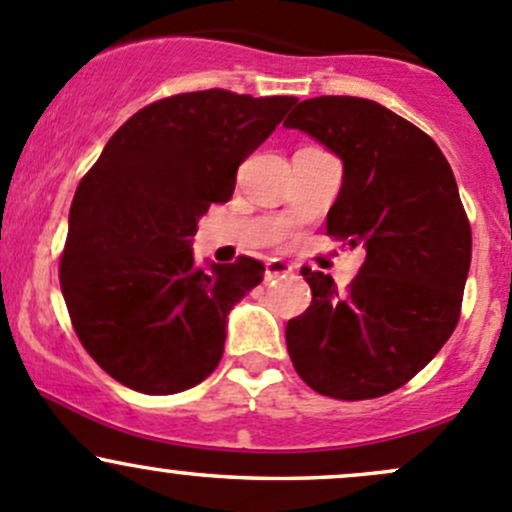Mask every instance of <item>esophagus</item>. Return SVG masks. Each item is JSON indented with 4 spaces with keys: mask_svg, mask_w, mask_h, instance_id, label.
Masks as SVG:
<instances>
[{
    "mask_svg": "<svg viewBox=\"0 0 512 512\" xmlns=\"http://www.w3.org/2000/svg\"><path fill=\"white\" fill-rule=\"evenodd\" d=\"M294 267L289 262L280 260V257H272V260L265 262V277L267 280H275V277H287L292 275Z\"/></svg>",
    "mask_w": 512,
    "mask_h": 512,
    "instance_id": "34e87169",
    "label": "esophagus"
}]
</instances>
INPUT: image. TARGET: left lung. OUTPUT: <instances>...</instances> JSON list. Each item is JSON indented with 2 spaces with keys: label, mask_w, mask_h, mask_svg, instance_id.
<instances>
[{
  "label": "left lung",
  "mask_w": 512,
  "mask_h": 512,
  "mask_svg": "<svg viewBox=\"0 0 512 512\" xmlns=\"http://www.w3.org/2000/svg\"><path fill=\"white\" fill-rule=\"evenodd\" d=\"M285 126L342 160L327 235L366 250L344 294L304 267L312 304L287 322L289 359L317 394L376 399L414 379L461 317L471 225L456 178L431 136L369 98H307Z\"/></svg>",
  "instance_id": "obj_1"
}]
</instances>
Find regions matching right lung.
I'll return each mask as SVG.
<instances>
[{
	"mask_svg": "<svg viewBox=\"0 0 512 512\" xmlns=\"http://www.w3.org/2000/svg\"><path fill=\"white\" fill-rule=\"evenodd\" d=\"M294 103L223 89L163 98L113 133L76 188L61 292L86 352L128 389L178 394L223 359L227 314L265 267H200L193 235Z\"/></svg>",
	"mask_w": 512,
	"mask_h": 512,
	"instance_id": "1",
	"label": "right lung"
}]
</instances>
